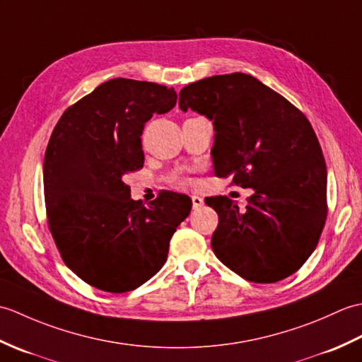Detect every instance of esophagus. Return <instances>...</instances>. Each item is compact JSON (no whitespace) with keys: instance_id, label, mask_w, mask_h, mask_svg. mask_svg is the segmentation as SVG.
Returning <instances> with one entry per match:
<instances>
[{"instance_id":"34e87169","label":"esophagus","mask_w":362,"mask_h":362,"mask_svg":"<svg viewBox=\"0 0 362 362\" xmlns=\"http://www.w3.org/2000/svg\"><path fill=\"white\" fill-rule=\"evenodd\" d=\"M191 201H193V206H194V209H201V206L204 205V199H202L201 196L193 194V196H191Z\"/></svg>"}]
</instances>
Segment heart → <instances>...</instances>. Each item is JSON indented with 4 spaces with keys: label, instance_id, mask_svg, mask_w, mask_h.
I'll use <instances>...</instances> for the list:
<instances>
[{
    "label": "heart",
    "instance_id": "b5f03b06",
    "mask_svg": "<svg viewBox=\"0 0 362 362\" xmlns=\"http://www.w3.org/2000/svg\"><path fill=\"white\" fill-rule=\"evenodd\" d=\"M180 183H185V180H180Z\"/></svg>",
    "mask_w": 362,
    "mask_h": 362
}]
</instances>
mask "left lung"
Instances as JSON below:
<instances>
[{"label": "left lung", "mask_w": 362, "mask_h": 362, "mask_svg": "<svg viewBox=\"0 0 362 362\" xmlns=\"http://www.w3.org/2000/svg\"><path fill=\"white\" fill-rule=\"evenodd\" d=\"M179 107L213 121L214 174L253 189L245 210L226 196L205 197L219 216L214 255L253 283L297 272L327 219V166L310 121L244 73L189 83L180 90Z\"/></svg>", "instance_id": "left-lung-1"}]
</instances>
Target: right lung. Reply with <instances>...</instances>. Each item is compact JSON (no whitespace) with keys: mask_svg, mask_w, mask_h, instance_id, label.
<instances>
[{"mask_svg":"<svg viewBox=\"0 0 362 362\" xmlns=\"http://www.w3.org/2000/svg\"><path fill=\"white\" fill-rule=\"evenodd\" d=\"M177 103L174 88L117 78L68 107L43 163L49 232L64 263L105 292H127L156 275L191 199L165 191L143 205L122 182L143 168L141 134Z\"/></svg>","mask_w":362,"mask_h":362,"instance_id":"obj_1","label":"right lung"}]
</instances>
